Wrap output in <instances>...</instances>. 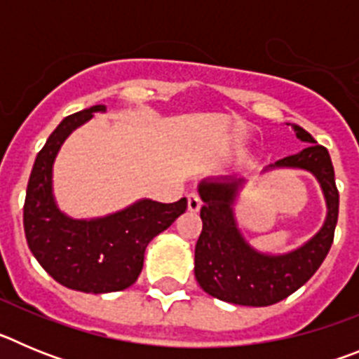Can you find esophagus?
<instances>
[{
  "mask_svg": "<svg viewBox=\"0 0 359 359\" xmlns=\"http://www.w3.org/2000/svg\"><path fill=\"white\" fill-rule=\"evenodd\" d=\"M201 198H199L196 192H190L189 196H187V207H189L190 212H199V208H201Z\"/></svg>",
  "mask_w": 359,
  "mask_h": 359,
  "instance_id": "obj_1",
  "label": "esophagus"
}]
</instances>
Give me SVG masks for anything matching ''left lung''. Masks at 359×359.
Returning a JSON list of instances; mask_svg holds the SVG:
<instances>
[{
    "label": "left lung",
    "instance_id": "left-lung-1",
    "mask_svg": "<svg viewBox=\"0 0 359 359\" xmlns=\"http://www.w3.org/2000/svg\"><path fill=\"white\" fill-rule=\"evenodd\" d=\"M287 126H291L298 140L309 145L293 156L271 163L264 172L298 169L313 174L325 198L327 215L322 228L297 250L264 253L253 248L237 226L233 205L244 180H203L198 185L203 201V230L196 244L194 275L205 293L223 302L252 307L280 302L315 275L331 250L340 205L331 156L306 129L297 123Z\"/></svg>",
    "mask_w": 359,
    "mask_h": 359
}]
</instances>
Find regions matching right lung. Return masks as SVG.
<instances>
[{"label":"right lung","instance_id":"obj_1","mask_svg":"<svg viewBox=\"0 0 359 359\" xmlns=\"http://www.w3.org/2000/svg\"><path fill=\"white\" fill-rule=\"evenodd\" d=\"M91 106L57 126L34 161L23 208L30 252L53 280L82 293H111L133 286L144 268L147 244L187 210V199L158 203L138 199L104 217L73 219L57 207L53 161L65 140L82 123L104 113Z\"/></svg>","mask_w":359,"mask_h":359}]
</instances>
